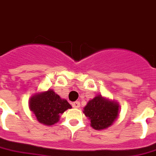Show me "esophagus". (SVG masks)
<instances>
[{"label":"esophagus","mask_w":156,"mask_h":156,"mask_svg":"<svg viewBox=\"0 0 156 156\" xmlns=\"http://www.w3.org/2000/svg\"><path fill=\"white\" fill-rule=\"evenodd\" d=\"M72 106L73 107V108H79L80 107V103L78 101H74L72 103Z\"/></svg>","instance_id":"34e87169"}]
</instances>
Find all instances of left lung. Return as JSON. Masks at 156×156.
<instances>
[{
    "instance_id": "1",
    "label": "left lung",
    "mask_w": 156,
    "mask_h": 156,
    "mask_svg": "<svg viewBox=\"0 0 156 156\" xmlns=\"http://www.w3.org/2000/svg\"><path fill=\"white\" fill-rule=\"evenodd\" d=\"M84 114L91 120V127L101 130L110 127L118 117L119 105L97 96L84 107Z\"/></svg>"
}]
</instances>
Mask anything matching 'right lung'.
<instances>
[{
    "label": "right lung",
    "instance_id": "1",
    "mask_svg": "<svg viewBox=\"0 0 156 156\" xmlns=\"http://www.w3.org/2000/svg\"><path fill=\"white\" fill-rule=\"evenodd\" d=\"M29 108L40 123L52 125L59 119V115L72 108L66 100H62L52 90L34 95L30 99Z\"/></svg>",
    "mask_w": 156,
    "mask_h": 156
}]
</instances>
